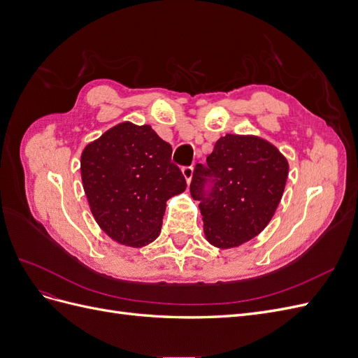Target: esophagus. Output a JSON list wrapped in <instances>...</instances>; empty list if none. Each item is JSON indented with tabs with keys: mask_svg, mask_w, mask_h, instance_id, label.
<instances>
[{
	"mask_svg": "<svg viewBox=\"0 0 358 358\" xmlns=\"http://www.w3.org/2000/svg\"><path fill=\"white\" fill-rule=\"evenodd\" d=\"M182 175H183V178H185L187 183H189V182H191V179H192V175H194V169H192V166L183 167V169H182Z\"/></svg>",
	"mask_w": 358,
	"mask_h": 358,
	"instance_id": "obj_1",
	"label": "esophagus"
}]
</instances>
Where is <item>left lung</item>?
I'll return each instance as SVG.
<instances>
[{"mask_svg": "<svg viewBox=\"0 0 358 358\" xmlns=\"http://www.w3.org/2000/svg\"><path fill=\"white\" fill-rule=\"evenodd\" d=\"M208 164H197L191 196L200 201L206 241L231 249L254 239L273 218L288 178V161L258 136L225 134ZM209 182L211 188L205 189Z\"/></svg>", "mask_w": 358, "mask_h": 358, "instance_id": "8db88e82", "label": "left lung"}]
</instances>
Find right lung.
Listing matches in <instances>:
<instances>
[{
    "mask_svg": "<svg viewBox=\"0 0 358 358\" xmlns=\"http://www.w3.org/2000/svg\"><path fill=\"white\" fill-rule=\"evenodd\" d=\"M171 146L150 125L121 122L85 146L80 175L94 220L115 242L142 248L161 233L166 203L187 189Z\"/></svg>",
    "mask_w": 358,
    "mask_h": 358,
    "instance_id": "right-lung-1",
    "label": "right lung"
}]
</instances>
